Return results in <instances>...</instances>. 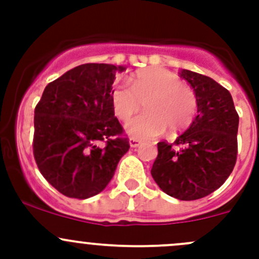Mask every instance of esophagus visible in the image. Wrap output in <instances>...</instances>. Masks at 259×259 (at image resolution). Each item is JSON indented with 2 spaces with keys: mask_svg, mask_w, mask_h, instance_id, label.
I'll use <instances>...</instances> for the list:
<instances>
[{
  "mask_svg": "<svg viewBox=\"0 0 259 259\" xmlns=\"http://www.w3.org/2000/svg\"><path fill=\"white\" fill-rule=\"evenodd\" d=\"M130 146H132V148H138V146L140 145V140H138V139H130Z\"/></svg>",
  "mask_w": 259,
  "mask_h": 259,
  "instance_id": "esophagus-1",
  "label": "esophagus"
}]
</instances>
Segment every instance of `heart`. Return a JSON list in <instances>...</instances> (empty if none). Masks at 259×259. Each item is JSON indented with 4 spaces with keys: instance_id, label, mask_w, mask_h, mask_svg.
Instances as JSON below:
<instances>
[{
    "instance_id": "1",
    "label": "heart",
    "mask_w": 259,
    "mask_h": 259,
    "mask_svg": "<svg viewBox=\"0 0 259 259\" xmlns=\"http://www.w3.org/2000/svg\"><path fill=\"white\" fill-rule=\"evenodd\" d=\"M132 88L117 82L111 91V105L117 119L126 121L145 104L146 113L127 124L126 132L134 139L149 140L166 130L180 132L189 126L198 111L197 95L174 72L148 69L130 79Z\"/></svg>"
}]
</instances>
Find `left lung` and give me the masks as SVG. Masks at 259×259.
I'll return each instance as SVG.
<instances>
[{
  "label": "left lung",
  "mask_w": 259,
  "mask_h": 259,
  "mask_svg": "<svg viewBox=\"0 0 259 259\" xmlns=\"http://www.w3.org/2000/svg\"><path fill=\"white\" fill-rule=\"evenodd\" d=\"M198 100V115L174 143H158L151 177L179 200L204 198L231 176L237 160L239 116L231 93L202 74L182 70Z\"/></svg>",
  "instance_id": "8db88e82"
}]
</instances>
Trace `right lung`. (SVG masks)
<instances>
[{
	"mask_svg": "<svg viewBox=\"0 0 259 259\" xmlns=\"http://www.w3.org/2000/svg\"><path fill=\"white\" fill-rule=\"evenodd\" d=\"M124 70L80 65L50 82L36 105L33 156L44 178L66 197L103 192L129 150L111 105L115 75Z\"/></svg>",
	"mask_w": 259,
	"mask_h": 259,
	"instance_id": "right-lung-1",
	"label": "right lung"
}]
</instances>
